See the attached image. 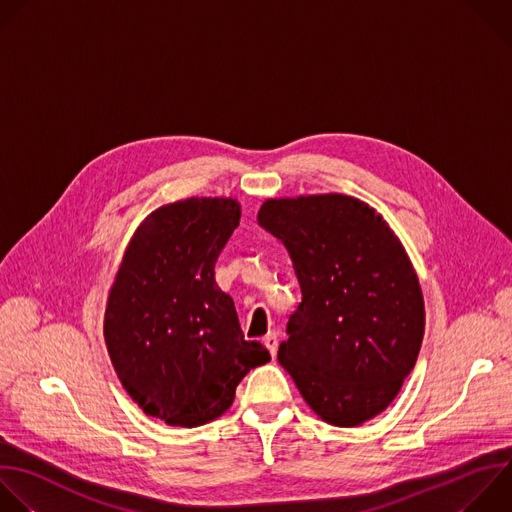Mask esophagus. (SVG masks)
<instances>
[{
    "label": "esophagus",
    "instance_id": "34e87169",
    "mask_svg": "<svg viewBox=\"0 0 512 512\" xmlns=\"http://www.w3.org/2000/svg\"><path fill=\"white\" fill-rule=\"evenodd\" d=\"M263 344L267 346L269 354L275 358V356H277V348H279V337H277L275 333H267V335L263 337Z\"/></svg>",
    "mask_w": 512,
    "mask_h": 512
}]
</instances>
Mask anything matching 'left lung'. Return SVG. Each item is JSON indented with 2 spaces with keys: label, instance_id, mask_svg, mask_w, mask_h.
<instances>
[{
  "label": "left lung",
  "instance_id": "obj_1",
  "mask_svg": "<svg viewBox=\"0 0 512 512\" xmlns=\"http://www.w3.org/2000/svg\"><path fill=\"white\" fill-rule=\"evenodd\" d=\"M259 225L293 263L301 303L277 360L311 410L333 426L384 412L424 337V299L386 221L346 195L265 201Z\"/></svg>",
  "mask_w": 512,
  "mask_h": 512
}]
</instances>
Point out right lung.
<instances>
[{
  "instance_id": "right-lung-1",
  "label": "right lung",
  "mask_w": 512,
  "mask_h": 512,
  "mask_svg": "<svg viewBox=\"0 0 512 512\" xmlns=\"http://www.w3.org/2000/svg\"><path fill=\"white\" fill-rule=\"evenodd\" d=\"M231 199H187L134 233L112 285L104 337L130 398L170 426L219 418L251 368L271 360L247 342L215 263L239 225Z\"/></svg>"
}]
</instances>
